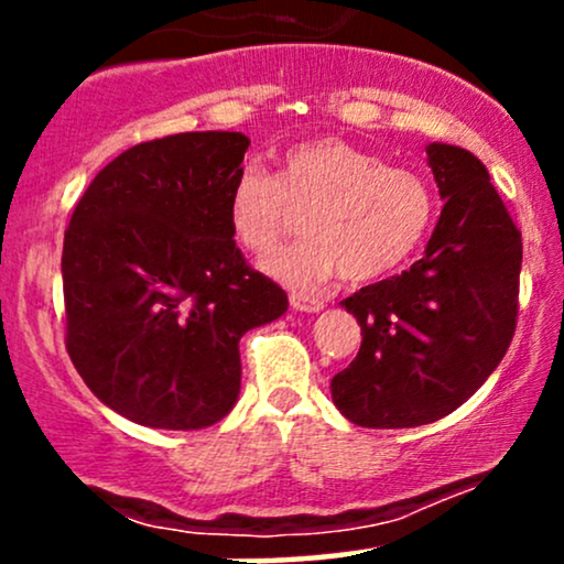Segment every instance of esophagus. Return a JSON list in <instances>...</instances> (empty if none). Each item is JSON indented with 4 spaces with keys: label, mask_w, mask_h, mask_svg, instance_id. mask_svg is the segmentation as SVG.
Instances as JSON below:
<instances>
[{
    "label": "esophagus",
    "mask_w": 564,
    "mask_h": 564,
    "mask_svg": "<svg viewBox=\"0 0 564 564\" xmlns=\"http://www.w3.org/2000/svg\"><path fill=\"white\" fill-rule=\"evenodd\" d=\"M291 307L300 310V313H321L326 307V302L318 300V296L307 294H291Z\"/></svg>",
    "instance_id": "esophagus-1"
}]
</instances>
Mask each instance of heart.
Returning a JSON list of instances; mask_svg holds the SVG:
<instances>
[{"label": "heart", "instance_id": "heart-1", "mask_svg": "<svg viewBox=\"0 0 564 564\" xmlns=\"http://www.w3.org/2000/svg\"><path fill=\"white\" fill-rule=\"evenodd\" d=\"M307 209L310 238L275 251L262 270L283 286L315 291L334 275L373 281L422 246L435 217V193L424 174L390 166L377 153L341 138H315L286 148L278 174L246 164L228 193V223L243 249L264 254Z\"/></svg>", "mask_w": 564, "mask_h": 564}]
</instances>
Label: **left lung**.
<instances>
[{
	"mask_svg": "<svg viewBox=\"0 0 564 564\" xmlns=\"http://www.w3.org/2000/svg\"><path fill=\"white\" fill-rule=\"evenodd\" d=\"M426 161L445 204L424 257L341 302L364 341L332 398L368 430L448 416L496 371L517 326L522 232L488 170L445 142H430Z\"/></svg>",
	"mask_w": 564,
	"mask_h": 564,
	"instance_id": "left-lung-1",
	"label": "left lung"
}]
</instances>
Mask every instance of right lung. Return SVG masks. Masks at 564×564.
<instances>
[{"instance_id":"right-lung-1","label":"right lung","mask_w":564,"mask_h":564,"mask_svg":"<svg viewBox=\"0 0 564 564\" xmlns=\"http://www.w3.org/2000/svg\"><path fill=\"white\" fill-rule=\"evenodd\" d=\"M241 132L140 142L97 172L63 238L66 349L95 398L153 430H204L241 392L238 341L286 291L246 264L228 193Z\"/></svg>"}]
</instances>
